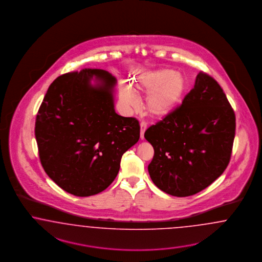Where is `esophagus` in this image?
<instances>
[{
	"mask_svg": "<svg viewBox=\"0 0 262 262\" xmlns=\"http://www.w3.org/2000/svg\"><path fill=\"white\" fill-rule=\"evenodd\" d=\"M147 125L144 122L140 123V139L143 140L144 139V133L146 130Z\"/></svg>",
	"mask_w": 262,
	"mask_h": 262,
	"instance_id": "esophagus-1",
	"label": "esophagus"
}]
</instances>
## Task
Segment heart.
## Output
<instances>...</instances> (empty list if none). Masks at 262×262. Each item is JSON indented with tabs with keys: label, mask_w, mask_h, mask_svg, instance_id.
<instances>
[{
	"label": "heart",
	"mask_w": 262,
	"mask_h": 262,
	"mask_svg": "<svg viewBox=\"0 0 262 262\" xmlns=\"http://www.w3.org/2000/svg\"><path fill=\"white\" fill-rule=\"evenodd\" d=\"M137 94H148L145 112L154 120H163L172 114L181 103L185 94V81L179 73L170 69H160L147 74L133 84H121L119 94L122 103L129 110L138 108Z\"/></svg>",
	"instance_id": "b5f03b06"
}]
</instances>
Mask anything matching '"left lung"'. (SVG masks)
I'll list each match as a JSON object with an SVG mask.
<instances>
[{
  "instance_id": "left-lung-1",
  "label": "left lung",
  "mask_w": 262,
  "mask_h": 262,
  "mask_svg": "<svg viewBox=\"0 0 262 262\" xmlns=\"http://www.w3.org/2000/svg\"><path fill=\"white\" fill-rule=\"evenodd\" d=\"M235 128V114L223 90L200 72L180 107L144 134L154 148L148 166L152 181L176 197L207 188L229 164Z\"/></svg>"
}]
</instances>
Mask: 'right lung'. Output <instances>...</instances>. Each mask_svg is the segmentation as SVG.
<instances>
[{
    "instance_id": "add662e5",
    "label": "right lung",
    "mask_w": 262,
    "mask_h": 262,
    "mask_svg": "<svg viewBox=\"0 0 262 262\" xmlns=\"http://www.w3.org/2000/svg\"><path fill=\"white\" fill-rule=\"evenodd\" d=\"M116 84L101 69L64 74L50 85L39 109L35 136L42 168L75 196L107 188L123 154L139 139L138 121L116 113Z\"/></svg>"
}]
</instances>
